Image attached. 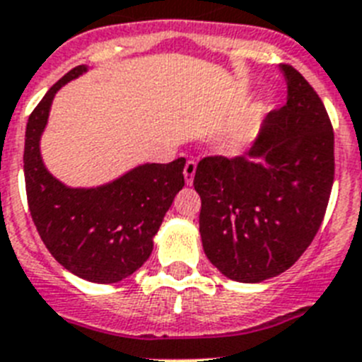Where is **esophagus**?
Listing matches in <instances>:
<instances>
[{
  "instance_id": "1",
  "label": "esophagus",
  "mask_w": 362,
  "mask_h": 362,
  "mask_svg": "<svg viewBox=\"0 0 362 362\" xmlns=\"http://www.w3.org/2000/svg\"><path fill=\"white\" fill-rule=\"evenodd\" d=\"M196 168H197V163L196 161H187V165H185V170H183V175H185V181H187V185H192L194 183V175H196Z\"/></svg>"
}]
</instances>
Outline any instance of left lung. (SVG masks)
I'll use <instances>...</instances> for the list:
<instances>
[{"instance_id":"left-lung-1","label":"left lung","mask_w":362,"mask_h":362,"mask_svg":"<svg viewBox=\"0 0 362 362\" xmlns=\"http://www.w3.org/2000/svg\"><path fill=\"white\" fill-rule=\"evenodd\" d=\"M286 103L264 119L245 156L204 158L194 188L210 263L238 283L288 270L313 241L334 185V130L317 92L281 65Z\"/></svg>"}]
</instances>
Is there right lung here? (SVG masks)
Returning a JSON list of instances; mask_svg holds the SVG:
<instances>
[{"label": "right lung", "instance_id": "1", "mask_svg": "<svg viewBox=\"0 0 362 362\" xmlns=\"http://www.w3.org/2000/svg\"><path fill=\"white\" fill-rule=\"evenodd\" d=\"M88 72L79 65L50 88L28 117L23 170L28 209L40 238L74 276L110 284L145 264L175 194L185 187V158L143 163L98 187H66L41 158V136L57 90Z\"/></svg>", "mask_w": 362, "mask_h": 362}]
</instances>
